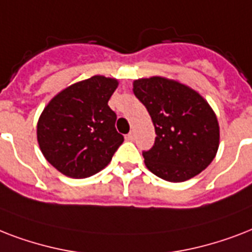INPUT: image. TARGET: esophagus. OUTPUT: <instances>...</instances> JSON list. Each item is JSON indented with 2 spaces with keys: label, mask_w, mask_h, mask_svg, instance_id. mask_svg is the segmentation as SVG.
I'll list each match as a JSON object with an SVG mask.
<instances>
[{
  "label": "esophagus",
  "mask_w": 252,
  "mask_h": 252,
  "mask_svg": "<svg viewBox=\"0 0 252 252\" xmlns=\"http://www.w3.org/2000/svg\"><path fill=\"white\" fill-rule=\"evenodd\" d=\"M134 136H135V132H134V130H131V131L127 134V139L132 140V139H134Z\"/></svg>",
  "instance_id": "34e87169"
}]
</instances>
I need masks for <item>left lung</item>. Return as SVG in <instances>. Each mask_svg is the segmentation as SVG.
<instances>
[{
    "mask_svg": "<svg viewBox=\"0 0 252 252\" xmlns=\"http://www.w3.org/2000/svg\"><path fill=\"white\" fill-rule=\"evenodd\" d=\"M155 126V143L144 164L171 183L189 180L212 163L220 146V125L202 95L176 80L153 76L132 83Z\"/></svg>",
    "mask_w": 252,
    "mask_h": 252,
    "instance_id": "1",
    "label": "left lung"
}]
</instances>
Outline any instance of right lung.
<instances>
[{"mask_svg": "<svg viewBox=\"0 0 252 252\" xmlns=\"http://www.w3.org/2000/svg\"><path fill=\"white\" fill-rule=\"evenodd\" d=\"M117 87L118 80L95 75L72 84L47 104L36 138L43 157L59 172L85 179L110 163L124 142L108 105Z\"/></svg>", "mask_w": 252, "mask_h": 252, "instance_id": "1", "label": "right lung"}]
</instances>
